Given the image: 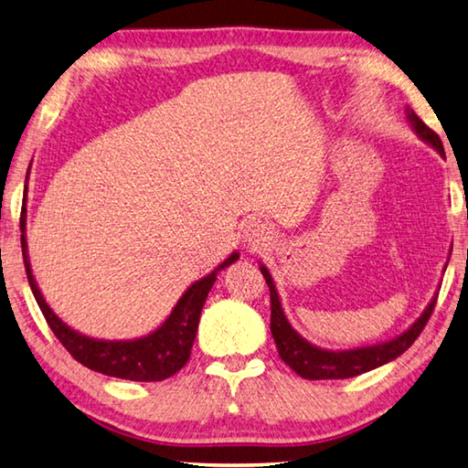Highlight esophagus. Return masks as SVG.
<instances>
[{"label":"esophagus","mask_w":468,"mask_h":468,"mask_svg":"<svg viewBox=\"0 0 468 468\" xmlns=\"http://www.w3.org/2000/svg\"><path fill=\"white\" fill-rule=\"evenodd\" d=\"M244 236H246V244H249L252 250H259V249H262V246L269 244L271 230H269V226L261 222L259 218H250L249 222H246Z\"/></svg>","instance_id":"obj_1"}]
</instances>
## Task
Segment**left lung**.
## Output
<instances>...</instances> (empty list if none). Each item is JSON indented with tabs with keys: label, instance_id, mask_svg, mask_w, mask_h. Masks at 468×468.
I'll return each mask as SVG.
<instances>
[{
	"label": "left lung",
	"instance_id": "left-lung-1",
	"mask_svg": "<svg viewBox=\"0 0 468 468\" xmlns=\"http://www.w3.org/2000/svg\"><path fill=\"white\" fill-rule=\"evenodd\" d=\"M405 118H408L411 130L416 132L426 144H430L434 151H438L444 156L442 140H440V136L434 130H430L424 122L418 118L416 112L408 108L405 110ZM261 272L271 291V332H272V338H275L279 356L285 365L293 368L299 377L310 378V381H322V378H350V377L373 371V368L383 367L398 356H401L403 352L416 342L421 330H424V325L430 320L431 312H434V305L438 299V293H434V297H431L430 303L426 305V310L421 312L418 320L413 322L408 330L401 332L399 336L381 344H373V346H360V348H350V350H328L307 342L302 334L289 324L287 315L283 312V305H281L275 281H272L271 272L264 264H261Z\"/></svg>",
	"mask_w": 468,
	"mask_h": 468
}]
</instances>
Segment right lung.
Masks as SVG:
<instances>
[{
  "instance_id": "obj_1",
  "label": "right lung",
  "mask_w": 468,
  "mask_h": 468,
  "mask_svg": "<svg viewBox=\"0 0 468 468\" xmlns=\"http://www.w3.org/2000/svg\"><path fill=\"white\" fill-rule=\"evenodd\" d=\"M20 230L24 267L26 275H28L30 289L34 297H37L42 315L47 317L50 330L55 332L60 344L69 350V355L79 360L83 367L91 368V371L143 383L163 381V378H169L185 367L191 356V346L197 334L201 310H204L209 289L214 287L218 272L230 267L240 257L238 252H232L230 257L219 262L206 277H201L191 287H187V291L179 297L177 305L173 307L169 317L154 332L132 340H100L85 336V334L70 328L44 302V295L40 293L30 267L28 242H26V204L22 207Z\"/></svg>"
}]
</instances>
